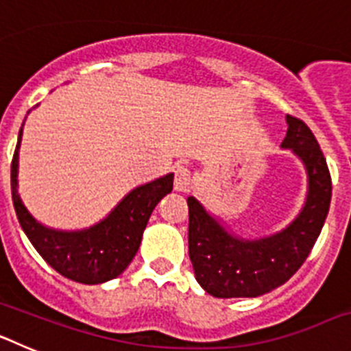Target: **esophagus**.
I'll return each instance as SVG.
<instances>
[{"mask_svg": "<svg viewBox=\"0 0 351 351\" xmlns=\"http://www.w3.org/2000/svg\"><path fill=\"white\" fill-rule=\"evenodd\" d=\"M173 188L176 191L188 193L191 188V172L186 167H178L176 169V179H173Z\"/></svg>", "mask_w": 351, "mask_h": 351, "instance_id": "34e87169", "label": "esophagus"}]
</instances>
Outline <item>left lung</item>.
Masks as SVG:
<instances>
[{"mask_svg": "<svg viewBox=\"0 0 351 351\" xmlns=\"http://www.w3.org/2000/svg\"><path fill=\"white\" fill-rule=\"evenodd\" d=\"M281 149L295 154L306 170V197L285 228L246 239L228 228L197 197H188V250L198 285L213 297H260L287 283L308 258L327 218L332 184L324 153L311 130L287 116Z\"/></svg>", "mask_w": 351, "mask_h": 351, "instance_id": "8db88e82", "label": "left lung"}]
</instances>
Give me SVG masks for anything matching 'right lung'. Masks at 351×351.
<instances>
[{"mask_svg":"<svg viewBox=\"0 0 351 351\" xmlns=\"http://www.w3.org/2000/svg\"><path fill=\"white\" fill-rule=\"evenodd\" d=\"M23 128L24 123L19 130L12 160V198L19 223L31 244L54 271L77 283L101 285L123 274L137 255L151 213L161 198L172 191L173 173L133 188L95 225L75 230L54 228L38 221L19 193V149Z\"/></svg>","mask_w":351,"mask_h":351,"instance_id":"obj_1","label":"right lung"}]
</instances>
